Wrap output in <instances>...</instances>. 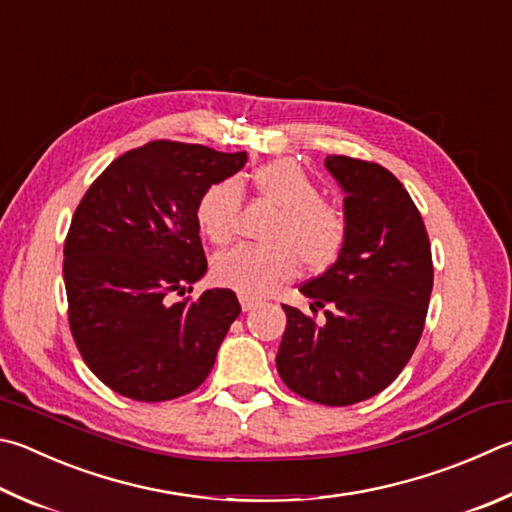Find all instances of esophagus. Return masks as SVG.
<instances>
[{"mask_svg":"<svg viewBox=\"0 0 512 512\" xmlns=\"http://www.w3.org/2000/svg\"><path fill=\"white\" fill-rule=\"evenodd\" d=\"M239 304H241V309H244V311H253L255 306L259 304V300H257V297H250V295L241 293L239 295Z\"/></svg>","mask_w":512,"mask_h":512,"instance_id":"esophagus-1","label":"esophagus"}]
</instances>
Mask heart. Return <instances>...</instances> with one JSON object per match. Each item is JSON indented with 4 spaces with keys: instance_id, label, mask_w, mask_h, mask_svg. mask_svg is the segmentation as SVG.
I'll return each mask as SVG.
<instances>
[{
    "instance_id": "b5f03b06",
    "label": "heart",
    "mask_w": 512,
    "mask_h": 512,
    "mask_svg": "<svg viewBox=\"0 0 512 512\" xmlns=\"http://www.w3.org/2000/svg\"><path fill=\"white\" fill-rule=\"evenodd\" d=\"M257 194L282 210L271 230V246H237L219 255L212 266L215 280L250 297L273 293L293 280L302 262L311 271L336 262L347 241V217L322 199V188L300 163L280 159L253 172ZM241 215V185L221 179L201 194L197 224L215 246L237 237Z\"/></svg>"
}]
</instances>
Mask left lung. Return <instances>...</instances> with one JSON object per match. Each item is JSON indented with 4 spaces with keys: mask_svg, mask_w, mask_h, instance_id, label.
Returning <instances> with one entry per match:
<instances>
[{
    "mask_svg": "<svg viewBox=\"0 0 512 512\" xmlns=\"http://www.w3.org/2000/svg\"><path fill=\"white\" fill-rule=\"evenodd\" d=\"M345 190L347 241L327 271L300 286L318 324L284 306L277 351L284 385L306 401L345 407L383 392L421 340L434 266L421 212L403 183L374 161L327 156Z\"/></svg>",
    "mask_w": 512,
    "mask_h": 512,
    "instance_id": "8db88e82",
    "label": "left lung"
}]
</instances>
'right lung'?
Wrapping results in <instances>:
<instances>
[{"instance_id": "1", "label": "right lung", "mask_w": 512, "mask_h": 512, "mask_svg": "<svg viewBox=\"0 0 512 512\" xmlns=\"http://www.w3.org/2000/svg\"><path fill=\"white\" fill-rule=\"evenodd\" d=\"M246 152L152 141L111 161L89 185L64 239L69 329L109 389L143 403L185 396L208 378L241 306L230 288L197 300L208 262L197 203L239 172Z\"/></svg>"}]
</instances>
